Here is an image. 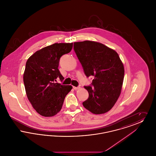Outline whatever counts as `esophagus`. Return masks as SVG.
Returning a JSON list of instances; mask_svg holds the SVG:
<instances>
[{"label": "esophagus", "instance_id": "esophagus-1", "mask_svg": "<svg viewBox=\"0 0 156 156\" xmlns=\"http://www.w3.org/2000/svg\"><path fill=\"white\" fill-rule=\"evenodd\" d=\"M80 87H73V89H75V90H77V89H80Z\"/></svg>", "mask_w": 156, "mask_h": 156}]
</instances>
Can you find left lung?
Returning <instances> with one entry per match:
<instances>
[{
  "label": "left lung",
  "mask_w": 156,
  "mask_h": 156,
  "mask_svg": "<svg viewBox=\"0 0 156 156\" xmlns=\"http://www.w3.org/2000/svg\"><path fill=\"white\" fill-rule=\"evenodd\" d=\"M74 50L85 75L94 77L91 85L84 87L89 97L83 106L94 114L110 111L120 94L125 74L118 54L102 43L88 40L75 42Z\"/></svg>",
  "instance_id": "left-lung-1"
}]
</instances>
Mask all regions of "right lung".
<instances>
[{"label": "right lung", "instance_id": "add662e5", "mask_svg": "<svg viewBox=\"0 0 156 156\" xmlns=\"http://www.w3.org/2000/svg\"><path fill=\"white\" fill-rule=\"evenodd\" d=\"M73 43H55L37 51L27 59L23 81L27 98L40 115L51 117L62 108L71 85L55 83L64 78L58 68L62 55L69 53Z\"/></svg>", "mask_w": 156, "mask_h": 156}]
</instances>
